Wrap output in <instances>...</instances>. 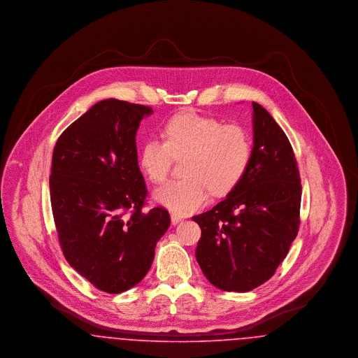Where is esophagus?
I'll list each match as a JSON object with an SVG mask.
<instances>
[{
    "label": "esophagus",
    "mask_w": 358,
    "mask_h": 358,
    "mask_svg": "<svg viewBox=\"0 0 358 358\" xmlns=\"http://www.w3.org/2000/svg\"><path fill=\"white\" fill-rule=\"evenodd\" d=\"M171 219L173 225H176V224H178V222H181L184 220V217H181L180 215H176V213H171Z\"/></svg>",
    "instance_id": "obj_1"
}]
</instances>
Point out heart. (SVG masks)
I'll return each mask as SVG.
<instances>
[{
    "label": "heart",
    "mask_w": 358,
    "mask_h": 358,
    "mask_svg": "<svg viewBox=\"0 0 358 358\" xmlns=\"http://www.w3.org/2000/svg\"><path fill=\"white\" fill-rule=\"evenodd\" d=\"M164 141L148 139L139 152V166L154 182L166 181L173 158L180 159L181 180L159 187L157 203L180 215L197 210L208 201L209 190L222 196L238 185L250 166L252 142L236 123L189 111L173 117L164 127Z\"/></svg>",
    "instance_id": "obj_1"
}]
</instances>
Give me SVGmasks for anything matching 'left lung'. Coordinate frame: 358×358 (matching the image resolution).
Wrapping results in <instances>:
<instances>
[{
	"mask_svg": "<svg viewBox=\"0 0 358 358\" xmlns=\"http://www.w3.org/2000/svg\"><path fill=\"white\" fill-rule=\"evenodd\" d=\"M254 148L244 177L210 210L192 217L201 228L196 259L224 291L245 292L273 276L296 238L301 177L289 138L252 102Z\"/></svg>",
	"mask_w": 358,
	"mask_h": 358,
	"instance_id": "left-lung-1",
	"label": "left lung"
}]
</instances>
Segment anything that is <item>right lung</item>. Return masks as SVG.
Returning <instances> with one entry per match:
<instances>
[{
  "instance_id": "add662e5",
  "label": "right lung",
  "mask_w": 358,
  "mask_h": 358,
  "mask_svg": "<svg viewBox=\"0 0 358 358\" xmlns=\"http://www.w3.org/2000/svg\"><path fill=\"white\" fill-rule=\"evenodd\" d=\"M152 107L106 99L59 136L50 192L59 241L69 266L95 287L120 294L152 267L169 212H142L148 189L138 166L136 136Z\"/></svg>"
}]
</instances>
